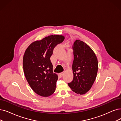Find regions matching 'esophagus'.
<instances>
[{
    "label": "esophagus",
    "instance_id": "obj_1",
    "mask_svg": "<svg viewBox=\"0 0 121 121\" xmlns=\"http://www.w3.org/2000/svg\"><path fill=\"white\" fill-rule=\"evenodd\" d=\"M64 74V72H60V75L61 76H63Z\"/></svg>",
    "mask_w": 121,
    "mask_h": 121
}]
</instances>
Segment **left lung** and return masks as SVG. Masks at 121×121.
Instances as JSON below:
<instances>
[{
    "label": "left lung",
    "instance_id": "1",
    "mask_svg": "<svg viewBox=\"0 0 121 121\" xmlns=\"http://www.w3.org/2000/svg\"><path fill=\"white\" fill-rule=\"evenodd\" d=\"M72 49L73 79L68 85L75 93L83 95L91 89L95 80L98 69L97 58L91 48L80 40L74 42Z\"/></svg>",
    "mask_w": 121,
    "mask_h": 121
}]
</instances>
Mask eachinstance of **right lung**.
<instances>
[{
    "instance_id": "right-lung-1",
    "label": "right lung",
    "mask_w": 121,
    "mask_h": 121,
    "mask_svg": "<svg viewBox=\"0 0 121 121\" xmlns=\"http://www.w3.org/2000/svg\"><path fill=\"white\" fill-rule=\"evenodd\" d=\"M64 39V36L50 35L31 43L24 53V74L31 88L39 95L48 97L56 90L58 76L53 73L50 57L55 47Z\"/></svg>"
}]
</instances>
